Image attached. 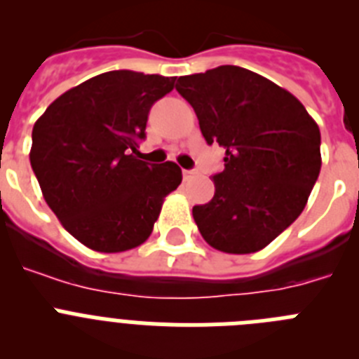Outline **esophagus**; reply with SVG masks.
Segmentation results:
<instances>
[{"mask_svg":"<svg viewBox=\"0 0 359 359\" xmlns=\"http://www.w3.org/2000/svg\"><path fill=\"white\" fill-rule=\"evenodd\" d=\"M190 177H194V170H183V180H190Z\"/></svg>","mask_w":359,"mask_h":359,"instance_id":"1","label":"esophagus"}]
</instances>
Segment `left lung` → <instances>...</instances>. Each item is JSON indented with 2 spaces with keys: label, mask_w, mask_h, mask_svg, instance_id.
<instances>
[{
  "label": "left lung",
  "mask_w": 359,
  "mask_h": 359,
  "mask_svg": "<svg viewBox=\"0 0 359 359\" xmlns=\"http://www.w3.org/2000/svg\"><path fill=\"white\" fill-rule=\"evenodd\" d=\"M207 144L224 149L215 194L192 208L203 239L224 253L266 248L306 208L318 180L320 129L294 95L239 66L177 79Z\"/></svg>",
  "instance_id": "8db88e82"
}]
</instances>
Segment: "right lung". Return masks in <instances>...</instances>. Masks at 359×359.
Masks as SVG:
<instances>
[{"label":"right lung","mask_w":359,"mask_h":359,"mask_svg":"<svg viewBox=\"0 0 359 359\" xmlns=\"http://www.w3.org/2000/svg\"><path fill=\"white\" fill-rule=\"evenodd\" d=\"M176 77L100 73L55 98L32 131L30 163L62 226L102 253L140 246L165 196L182 183L174 161L138 160L149 109Z\"/></svg>","instance_id":"right-lung-1"}]
</instances>
